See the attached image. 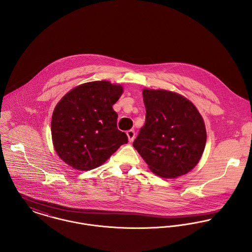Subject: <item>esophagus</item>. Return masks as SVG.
Returning a JSON list of instances; mask_svg holds the SVG:
<instances>
[{"instance_id": "esophagus-1", "label": "esophagus", "mask_w": 252, "mask_h": 252, "mask_svg": "<svg viewBox=\"0 0 252 252\" xmlns=\"http://www.w3.org/2000/svg\"><path fill=\"white\" fill-rule=\"evenodd\" d=\"M126 135H127L128 141H129V142H132V141L134 140V138H135V131L132 130V129H130V130H128V131L126 132Z\"/></svg>"}]
</instances>
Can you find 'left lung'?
<instances>
[{
	"label": "left lung",
	"instance_id": "obj_1",
	"mask_svg": "<svg viewBox=\"0 0 252 252\" xmlns=\"http://www.w3.org/2000/svg\"><path fill=\"white\" fill-rule=\"evenodd\" d=\"M144 126L133 147L149 168L163 178H177L195 167L207 133L195 106L186 97L164 90L143 91Z\"/></svg>",
	"mask_w": 252,
	"mask_h": 252
}]
</instances>
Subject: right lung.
Segmentation results:
<instances>
[{"instance_id":"right-lung-1","label":"right lung","mask_w":252,"mask_h":252,"mask_svg":"<svg viewBox=\"0 0 252 252\" xmlns=\"http://www.w3.org/2000/svg\"><path fill=\"white\" fill-rule=\"evenodd\" d=\"M123 87L108 81L80 85L57 104L51 133L58 156L71 167L88 171L100 166L123 145L127 136L117 127L113 104Z\"/></svg>"}]
</instances>
